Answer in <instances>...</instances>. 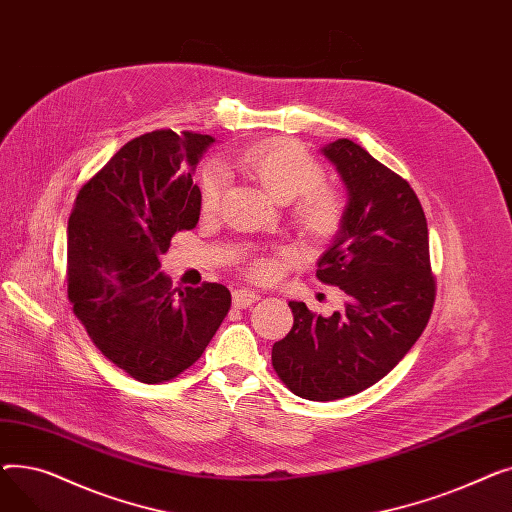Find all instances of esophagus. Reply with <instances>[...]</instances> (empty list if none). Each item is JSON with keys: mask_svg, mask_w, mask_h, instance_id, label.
<instances>
[{"mask_svg": "<svg viewBox=\"0 0 512 512\" xmlns=\"http://www.w3.org/2000/svg\"><path fill=\"white\" fill-rule=\"evenodd\" d=\"M257 301H259V294H257L255 290L236 288V290L232 292V303H234V307H238V309H247V307H251L253 303H257Z\"/></svg>", "mask_w": 512, "mask_h": 512, "instance_id": "esophagus-1", "label": "esophagus"}]
</instances>
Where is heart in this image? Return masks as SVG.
<instances>
[{
    "label": "heart",
    "instance_id": "obj_1",
    "mask_svg": "<svg viewBox=\"0 0 512 512\" xmlns=\"http://www.w3.org/2000/svg\"><path fill=\"white\" fill-rule=\"evenodd\" d=\"M238 168L253 176L270 197L294 205V222L311 240H330L344 224L346 201L336 188L324 184V168L299 145L286 141H267L242 151L236 159ZM224 191V176L209 168L201 176L199 201L203 213L218 209ZM255 276H267L270 265L265 259H253Z\"/></svg>",
    "mask_w": 512,
    "mask_h": 512
}]
</instances>
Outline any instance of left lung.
<instances>
[{
  "label": "left lung",
  "instance_id": "obj_1",
  "mask_svg": "<svg viewBox=\"0 0 512 512\" xmlns=\"http://www.w3.org/2000/svg\"><path fill=\"white\" fill-rule=\"evenodd\" d=\"M321 153L336 166L348 203L315 276L340 286L348 303L321 317L290 301L294 324L274 344L272 365L292 394L326 402L380 382L411 351L432 315L436 278L411 184L348 139Z\"/></svg>",
  "mask_w": 512,
  "mask_h": 512
}]
</instances>
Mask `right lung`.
I'll list each match as a JSON object with an SVG mask.
<instances>
[{
    "label": "right lung",
    "mask_w": 512,
    "mask_h": 512,
    "mask_svg": "<svg viewBox=\"0 0 512 512\" xmlns=\"http://www.w3.org/2000/svg\"><path fill=\"white\" fill-rule=\"evenodd\" d=\"M209 134L153 130L87 180L68 220V299L101 355L143 384L170 382L228 315L218 282L172 288L159 255L199 222L193 172Z\"/></svg>",
    "instance_id": "obj_1"
}]
</instances>
